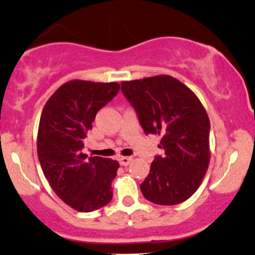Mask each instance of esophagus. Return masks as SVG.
Listing matches in <instances>:
<instances>
[{"label": "esophagus", "instance_id": "34e87169", "mask_svg": "<svg viewBox=\"0 0 255 255\" xmlns=\"http://www.w3.org/2000/svg\"><path fill=\"white\" fill-rule=\"evenodd\" d=\"M119 161H120L121 166H128L131 161H133V159H131L130 156H122V157H120V160Z\"/></svg>", "mask_w": 255, "mask_h": 255}]
</instances>
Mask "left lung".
Returning <instances> with one entry per match:
<instances>
[{
    "label": "left lung",
    "mask_w": 255,
    "mask_h": 255,
    "mask_svg": "<svg viewBox=\"0 0 255 255\" xmlns=\"http://www.w3.org/2000/svg\"><path fill=\"white\" fill-rule=\"evenodd\" d=\"M146 134L161 136L165 150L140 185L148 201L173 206L189 199L201 185L211 160L209 118L198 96L169 75L121 82Z\"/></svg>",
    "instance_id": "obj_1"
}]
</instances>
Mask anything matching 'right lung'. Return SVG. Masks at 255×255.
Here are the masks:
<instances>
[{
  "label": "right lung",
  "instance_id": "obj_1",
  "mask_svg": "<svg viewBox=\"0 0 255 255\" xmlns=\"http://www.w3.org/2000/svg\"><path fill=\"white\" fill-rule=\"evenodd\" d=\"M119 89L118 82L70 80L57 88L42 111L38 160L55 194L75 211H96L113 198L119 162L100 156L87 159L81 149L96 113Z\"/></svg>",
  "mask_w": 255,
  "mask_h": 255
}]
</instances>
